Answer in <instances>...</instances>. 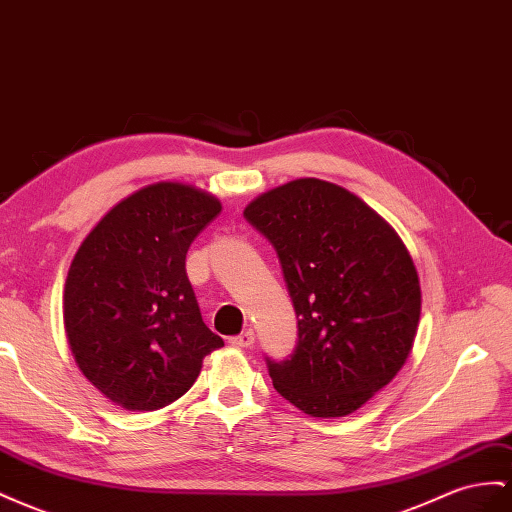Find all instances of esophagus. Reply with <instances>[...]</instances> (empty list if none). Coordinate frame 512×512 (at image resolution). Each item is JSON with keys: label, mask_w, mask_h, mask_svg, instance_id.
Segmentation results:
<instances>
[{"label": "esophagus", "mask_w": 512, "mask_h": 512, "mask_svg": "<svg viewBox=\"0 0 512 512\" xmlns=\"http://www.w3.org/2000/svg\"><path fill=\"white\" fill-rule=\"evenodd\" d=\"M230 344H234V347H252V344H254V331L247 329V331H243V334L230 338Z\"/></svg>", "instance_id": "esophagus-1"}]
</instances>
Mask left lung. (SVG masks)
I'll return each mask as SVG.
<instances>
[{"label":"left lung","mask_w":512,"mask_h":512,"mask_svg":"<svg viewBox=\"0 0 512 512\" xmlns=\"http://www.w3.org/2000/svg\"><path fill=\"white\" fill-rule=\"evenodd\" d=\"M245 219L278 252L297 347L267 357L273 388L312 418H342L407 362L422 293L394 228L340 185L297 178L260 193Z\"/></svg>","instance_id":"1"}]
</instances>
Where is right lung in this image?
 I'll return each instance as SVG.
<instances>
[{
    "mask_svg": "<svg viewBox=\"0 0 512 512\" xmlns=\"http://www.w3.org/2000/svg\"><path fill=\"white\" fill-rule=\"evenodd\" d=\"M222 211L211 193L155 183L120 200L68 269L64 327L79 370L112 403L155 411L181 398L224 347L185 271L189 245Z\"/></svg>",
    "mask_w": 512,
    "mask_h": 512,
    "instance_id": "add662e5",
    "label": "right lung"
}]
</instances>
